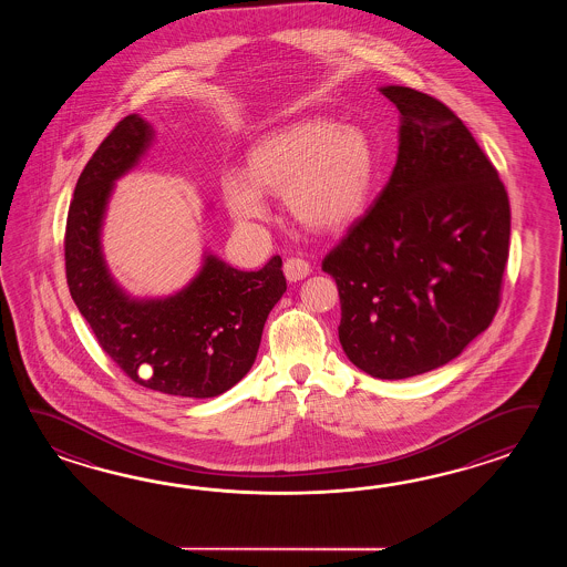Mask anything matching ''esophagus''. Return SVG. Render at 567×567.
<instances>
[{"instance_id":"esophagus-1","label":"esophagus","mask_w":567,"mask_h":567,"mask_svg":"<svg viewBox=\"0 0 567 567\" xmlns=\"http://www.w3.org/2000/svg\"><path fill=\"white\" fill-rule=\"evenodd\" d=\"M284 271H286V278L289 281H300L306 276H310L312 266L306 259H301V257H289V259H286V264H284Z\"/></svg>"}]
</instances>
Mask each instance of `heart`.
<instances>
[{"label":"heart","instance_id":"b5f03b06","mask_svg":"<svg viewBox=\"0 0 567 567\" xmlns=\"http://www.w3.org/2000/svg\"><path fill=\"white\" fill-rule=\"evenodd\" d=\"M374 169L373 145L361 130L298 121L257 142L247 156V176H223V196L241 225L269 217L266 193L286 198L289 213L306 229L332 233L361 215Z\"/></svg>","mask_w":567,"mask_h":567}]
</instances>
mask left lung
<instances>
[{"instance_id":"obj_1","label":"left lung","mask_w":567,"mask_h":567,"mask_svg":"<svg viewBox=\"0 0 567 567\" xmlns=\"http://www.w3.org/2000/svg\"><path fill=\"white\" fill-rule=\"evenodd\" d=\"M381 93L401 113L398 164L322 269L337 281L350 362L377 379H408L456 359L493 322L511 205L452 109L410 86Z\"/></svg>"}]
</instances>
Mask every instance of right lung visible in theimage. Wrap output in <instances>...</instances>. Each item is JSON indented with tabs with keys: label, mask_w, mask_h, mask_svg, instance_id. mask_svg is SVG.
<instances>
[{
	"label": "right lung",
	"mask_w": 567,
	"mask_h": 567,
	"mask_svg": "<svg viewBox=\"0 0 567 567\" xmlns=\"http://www.w3.org/2000/svg\"><path fill=\"white\" fill-rule=\"evenodd\" d=\"M152 130L127 115L81 172L64 230L66 284L99 347L137 385L176 398H217L249 373L271 308L286 291L281 257L239 271L208 255L166 300H132L109 276L99 230L113 182L142 156Z\"/></svg>",
	"instance_id": "right-lung-1"
}]
</instances>
